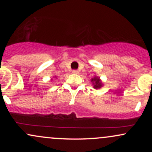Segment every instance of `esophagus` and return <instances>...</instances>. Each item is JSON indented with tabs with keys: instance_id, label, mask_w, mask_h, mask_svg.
Segmentation results:
<instances>
[{
	"instance_id": "esophagus-1",
	"label": "esophagus",
	"mask_w": 152,
	"mask_h": 152,
	"mask_svg": "<svg viewBox=\"0 0 152 152\" xmlns=\"http://www.w3.org/2000/svg\"><path fill=\"white\" fill-rule=\"evenodd\" d=\"M72 73L74 74H78V71H77V70H73L72 71Z\"/></svg>"
}]
</instances>
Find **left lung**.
Segmentation results:
<instances>
[{"label":"left lung","instance_id":"1","mask_svg":"<svg viewBox=\"0 0 152 152\" xmlns=\"http://www.w3.org/2000/svg\"><path fill=\"white\" fill-rule=\"evenodd\" d=\"M91 81L92 83L93 88H95V89H99V88H101L104 86V83H103L102 81L101 80L100 77L97 76H94V78H91Z\"/></svg>","mask_w":152,"mask_h":152}]
</instances>
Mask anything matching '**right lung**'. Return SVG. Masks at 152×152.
I'll return each instance as SVG.
<instances>
[{"label":"right lung","mask_w":152,"mask_h":152,"mask_svg":"<svg viewBox=\"0 0 152 152\" xmlns=\"http://www.w3.org/2000/svg\"><path fill=\"white\" fill-rule=\"evenodd\" d=\"M56 76H53V79H56ZM50 81H53V79H52V78H51V79H50Z\"/></svg>","instance_id":"obj_1"}]
</instances>
